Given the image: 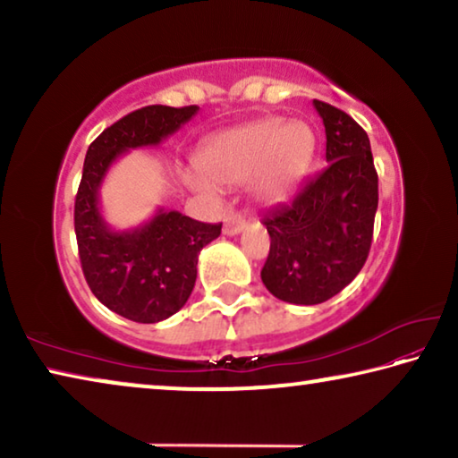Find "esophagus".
<instances>
[{"mask_svg":"<svg viewBox=\"0 0 458 458\" xmlns=\"http://www.w3.org/2000/svg\"><path fill=\"white\" fill-rule=\"evenodd\" d=\"M246 220L240 214H228L226 220H224V234L226 236H236L244 230Z\"/></svg>","mask_w":458,"mask_h":458,"instance_id":"obj_1","label":"esophagus"}]
</instances>
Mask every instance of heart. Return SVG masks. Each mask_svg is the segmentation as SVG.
<instances>
[{"instance_id":"heart-1","label":"heart","mask_w":458,"mask_h":458,"mask_svg":"<svg viewBox=\"0 0 458 458\" xmlns=\"http://www.w3.org/2000/svg\"><path fill=\"white\" fill-rule=\"evenodd\" d=\"M315 151V135L301 121L265 119L228 129L208 139L196 155L198 172L220 188L254 178L260 201H281L305 175ZM199 190L208 183L193 182Z\"/></svg>"}]
</instances>
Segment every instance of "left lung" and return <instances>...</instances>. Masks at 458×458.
<instances>
[{
	"label": "left lung",
	"instance_id": "left-lung-1",
	"mask_svg": "<svg viewBox=\"0 0 458 458\" xmlns=\"http://www.w3.org/2000/svg\"><path fill=\"white\" fill-rule=\"evenodd\" d=\"M313 106L325 125L329 165L291 204L262 220L270 250L260 278L276 299L293 305H319L358 276L369 254L377 210L368 133L323 100H313Z\"/></svg>",
	"mask_w": 458,
	"mask_h": 458
}]
</instances>
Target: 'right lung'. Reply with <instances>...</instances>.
<instances>
[{
	"mask_svg": "<svg viewBox=\"0 0 458 458\" xmlns=\"http://www.w3.org/2000/svg\"><path fill=\"white\" fill-rule=\"evenodd\" d=\"M198 106L151 105L129 113L90 143L74 201V232L82 273L106 309L135 323H157L180 311L198 275V254L220 236L222 224L157 210L133 230H113L98 206V190L117 157L159 145L185 125Z\"/></svg>",
	"mask_w": 458,
	"mask_h": 458,
	"instance_id": "right-lung-1",
	"label": "right lung"
}]
</instances>
